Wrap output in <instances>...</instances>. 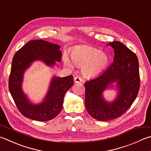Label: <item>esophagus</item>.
I'll use <instances>...</instances> for the list:
<instances>
[{
    "mask_svg": "<svg viewBox=\"0 0 151 151\" xmlns=\"http://www.w3.org/2000/svg\"><path fill=\"white\" fill-rule=\"evenodd\" d=\"M74 81H75V83H81V82L83 81V79H82L80 77V76H75V79H74Z\"/></svg>",
    "mask_w": 151,
    "mask_h": 151,
    "instance_id": "34e87169",
    "label": "esophagus"
}]
</instances>
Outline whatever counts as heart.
<instances>
[{"mask_svg":"<svg viewBox=\"0 0 151 151\" xmlns=\"http://www.w3.org/2000/svg\"><path fill=\"white\" fill-rule=\"evenodd\" d=\"M70 57L74 63L83 66V75L88 77L99 75L106 69L109 63L108 55L90 45L76 46L73 49ZM64 62L67 66H72V63L67 56H65Z\"/></svg>","mask_w":151,"mask_h":151,"instance_id":"b5f03b06","label":"heart"}]
</instances>
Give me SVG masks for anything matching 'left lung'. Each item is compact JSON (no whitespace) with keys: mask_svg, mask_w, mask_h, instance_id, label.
Returning a JSON list of instances; mask_svg holds the SVG:
<instances>
[{"mask_svg":"<svg viewBox=\"0 0 151 151\" xmlns=\"http://www.w3.org/2000/svg\"><path fill=\"white\" fill-rule=\"evenodd\" d=\"M108 45L114 48L113 63L97 77L84 83L86 110L99 121H109L122 116L135 101L140 87L139 61L135 53L117 41ZM116 81L119 89V96L112 103H106L102 92Z\"/></svg>","mask_w":151,"mask_h":151,"instance_id":"obj_1","label":"left lung"}]
</instances>
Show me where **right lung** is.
Returning <instances> with one entry per match:
<instances>
[{"label": "right lung", "mask_w": 151, "mask_h": 151, "mask_svg": "<svg viewBox=\"0 0 151 151\" xmlns=\"http://www.w3.org/2000/svg\"><path fill=\"white\" fill-rule=\"evenodd\" d=\"M60 46L42 40L29 41L14 55L9 80L11 96L20 113L26 117L39 122H46L61 112L65 94L74 84L73 76L54 77L45 100L40 104H32L22 90L23 74L33 61L42 60L53 66L61 61Z\"/></svg>", "instance_id": "right-lung-1"}]
</instances>
